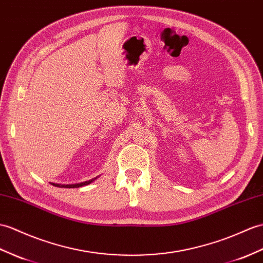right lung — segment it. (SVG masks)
Masks as SVG:
<instances>
[{
  "instance_id": "add662e5",
  "label": "right lung",
  "mask_w": 263,
  "mask_h": 263,
  "mask_svg": "<svg viewBox=\"0 0 263 263\" xmlns=\"http://www.w3.org/2000/svg\"><path fill=\"white\" fill-rule=\"evenodd\" d=\"M96 178L91 179V180H88V181H84V182H81V184H72V185H60V184H52L53 186L56 187H65V188H78V187H82V186H85V185H88L90 184L91 181H94Z\"/></svg>"
}]
</instances>
